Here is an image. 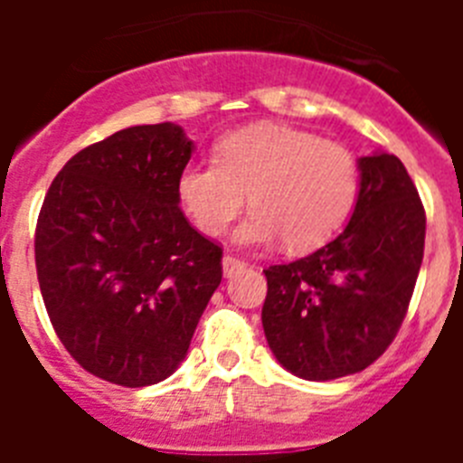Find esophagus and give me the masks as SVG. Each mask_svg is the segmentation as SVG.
Here are the masks:
<instances>
[{
  "mask_svg": "<svg viewBox=\"0 0 463 463\" xmlns=\"http://www.w3.org/2000/svg\"><path fill=\"white\" fill-rule=\"evenodd\" d=\"M245 267H248V264H245L243 260H236V257H232V255L222 257V271H224V276H227V278L236 276V273L243 271Z\"/></svg>",
  "mask_w": 463,
  "mask_h": 463,
  "instance_id": "1",
  "label": "esophagus"
}]
</instances>
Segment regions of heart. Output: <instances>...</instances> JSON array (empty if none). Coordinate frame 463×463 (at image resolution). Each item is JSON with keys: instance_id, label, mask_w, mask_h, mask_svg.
Returning a JSON list of instances; mask_svg holds the SVG:
<instances>
[{"instance_id": "heart-1", "label": "heart", "mask_w": 463, "mask_h": 463, "mask_svg": "<svg viewBox=\"0 0 463 463\" xmlns=\"http://www.w3.org/2000/svg\"><path fill=\"white\" fill-rule=\"evenodd\" d=\"M353 153L306 129L257 122L224 134L215 162H192L178 174L175 196L202 234L222 236L248 203L255 211L236 232L243 245L282 239L306 252L343 227L357 199Z\"/></svg>"}]
</instances>
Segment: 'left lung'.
<instances>
[{"label": "left lung", "instance_id": "obj_1", "mask_svg": "<svg viewBox=\"0 0 463 463\" xmlns=\"http://www.w3.org/2000/svg\"><path fill=\"white\" fill-rule=\"evenodd\" d=\"M353 218L313 255L264 271L261 325L282 369L304 380L359 373L394 341L424 257V206L390 153L359 157Z\"/></svg>", "mask_w": 463, "mask_h": 463}]
</instances>
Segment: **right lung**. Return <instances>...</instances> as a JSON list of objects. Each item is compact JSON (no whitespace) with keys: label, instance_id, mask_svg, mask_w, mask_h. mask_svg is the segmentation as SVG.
I'll return each mask as SVG.
<instances>
[{"label":"right lung","instance_id":"right-lung-1","mask_svg":"<svg viewBox=\"0 0 463 463\" xmlns=\"http://www.w3.org/2000/svg\"><path fill=\"white\" fill-rule=\"evenodd\" d=\"M181 125L127 127L73 155L36 222L48 317L88 373L122 387L169 378L222 280V248L183 215Z\"/></svg>","mask_w":463,"mask_h":463}]
</instances>
